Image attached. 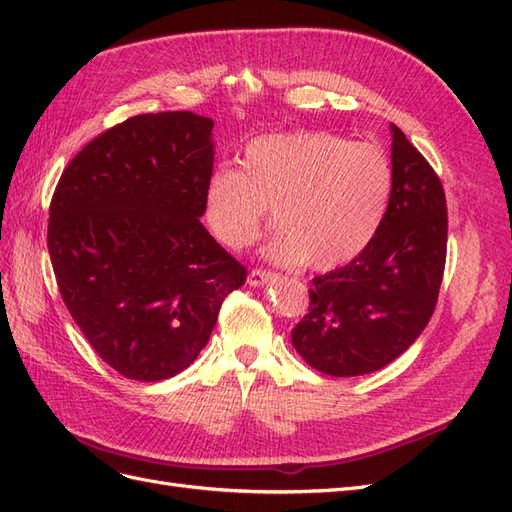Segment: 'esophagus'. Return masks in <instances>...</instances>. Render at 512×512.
<instances>
[{"instance_id":"1","label":"esophagus","mask_w":512,"mask_h":512,"mask_svg":"<svg viewBox=\"0 0 512 512\" xmlns=\"http://www.w3.org/2000/svg\"><path fill=\"white\" fill-rule=\"evenodd\" d=\"M269 280H273V273L267 269H252L250 275H247V284L258 288V286H265Z\"/></svg>"}]
</instances>
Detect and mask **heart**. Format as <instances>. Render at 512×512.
<instances>
[{
  "label": "heart",
  "instance_id": "b5f03b06",
  "mask_svg": "<svg viewBox=\"0 0 512 512\" xmlns=\"http://www.w3.org/2000/svg\"><path fill=\"white\" fill-rule=\"evenodd\" d=\"M393 196V168L369 143L327 132L254 138L237 170H218L205 185L203 218L230 250L250 245L275 209L282 232L265 254L280 265L331 271L374 241Z\"/></svg>",
  "mask_w": 512,
  "mask_h": 512
}]
</instances>
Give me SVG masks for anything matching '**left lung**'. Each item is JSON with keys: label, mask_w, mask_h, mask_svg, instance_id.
Wrapping results in <instances>:
<instances>
[{"label": "left lung", "mask_w": 512, "mask_h": 512, "mask_svg": "<svg viewBox=\"0 0 512 512\" xmlns=\"http://www.w3.org/2000/svg\"><path fill=\"white\" fill-rule=\"evenodd\" d=\"M393 196L378 235L346 267L314 277L292 346L327 376L378 371L436 309L446 262V198L429 162L391 123Z\"/></svg>", "instance_id": "8db88e82"}]
</instances>
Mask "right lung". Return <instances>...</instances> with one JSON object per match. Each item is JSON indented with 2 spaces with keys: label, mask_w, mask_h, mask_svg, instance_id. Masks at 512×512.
Masks as SVG:
<instances>
[{
  "label": "right lung",
  "mask_w": 512,
  "mask_h": 512,
  "mask_svg": "<svg viewBox=\"0 0 512 512\" xmlns=\"http://www.w3.org/2000/svg\"><path fill=\"white\" fill-rule=\"evenodd\" d=\"M213 119L130 117L85 145L49 211V254L74 322L123 378L190 367L245 267L200 224Z\"/></svg>",
  "instance_id": "obj_1"
}]
</instances>
